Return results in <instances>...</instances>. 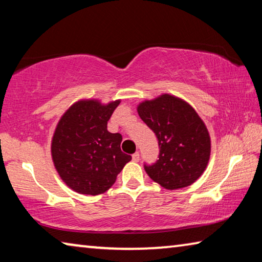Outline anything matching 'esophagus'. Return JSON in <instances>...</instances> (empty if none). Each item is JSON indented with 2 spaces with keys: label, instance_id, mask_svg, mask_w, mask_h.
<instances>
[{
  "label": "esophagus",
  "instance_id": "1",
  "mask_svg": "<svg viewBox=\"0 0 262 262\" xmlns=\"http://www.w3.org/2000/svg\"><path fill=\"white\" fill-rule=\"evenodd\" d=\"M132 157H133V161H134V162H139L140 161V154L139 152H135Z\"/></svg>",
  "mask_w": 262,
  "mask_h": 262
}]
</instances>
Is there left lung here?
<instances>
[{
  "label": "left lung",
  "mask_w": 262,
  "mask_h": 262,
  "mask_svg": "<svg viewBox=\"0 0 262 262\" xmlns=\"http://www.w3.org/2000/svg\"><path fill=\"white\" fill-rule=\"evenodd\" d=\"M137 113L155 135L159 156L144 170L155 183L173 190L187 187L205 172L210 136L195 110L178 97L164 94L137 106Z\"/></svg>",
  "instance_id": "1"
}]
</instances>
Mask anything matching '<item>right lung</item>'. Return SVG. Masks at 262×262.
Wrapping results in <instances>:
<instances>
[{
	"instance_id": "right-lung-1",
	"label": "right lung",
	"mask_w": 262,
	"mask_h": 262,
	"mask_svg": "<svg viewBox=\"0 0 262 262\" xmlns=\"http://www.w3.org/2000/svg\"><path fill=\"white\" fill-rule=\"evenodd\" d=\"M119 104L120 100L105 105L96 99L78 100L57 122L51 145L53 163L75 192L105 193L132 159L121 151V134L107 130V121Z\"/></svg>"
}]
</instances>
